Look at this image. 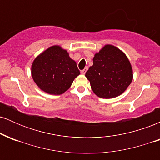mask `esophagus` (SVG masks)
<instances>
[{"label": "esophagus", "instance_id": "1", "mask_svg": "<svg viewBox=\"0 0 160 160\" xmlns=\"http://www.w3.org/2000/svg\"><path fill=\"white\" fill-rule=\"evenodd\" d=\"M87 70H88V68H87V67L85 68H84L83 70H82V71H81V74H85L86 72V71H87Z\"/></svg>", "mask_w": 160, "mask_h": 160}]
</instances>
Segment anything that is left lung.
Returning <instances> with one entry per match:
<instances>
[{"label":"left lung","mask_w":160,"mask_h":160,"mask_svg":"<svg viewBox=\"0 0 160 160\" xmlns=\"http://www.w3.org/2000/svg\"><path fill=\"white\" fill-rule=\"evenodd\" d=\"M86 77L96 95L112 98L122 94L132 80L131 64L122 51L106 45L95 55Z\"/></svg>","instance_id":"1"}]
</instances>
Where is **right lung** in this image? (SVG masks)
Listing matches in <instances>:
<instances>
[{
    "mask_svg": "<svg viewBox=\"0 0 160 160\" xmlns=\"http://www.w3.org/2000/svg\"><path fill=\"white\" fill-rule=\"evenodd\" d=\"M80 74L76 62L58 46H53L38 56L32 66L34 81L41 90L61 95L69 89Z\"/></svg>",
    "mask_w": 160,
    "mask_h": 160,
    "instance_id": "right-lung-1",
    "label": "right lung"
}]
</instances>
